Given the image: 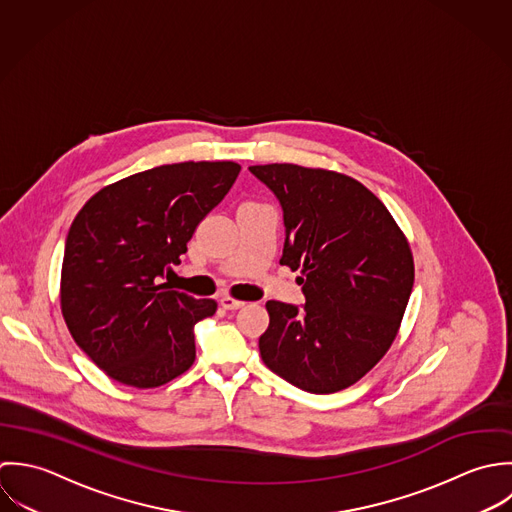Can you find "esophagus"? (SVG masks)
<instances>
[{
  "instance_id": "1",
  "label": "esophagus",
  "mask_w": 512,
  "mask_h": 512,
  "mask_svg": "<svg viewBox=\"0 0 512 512\" xmlns=\"http://www.w3.org/2000/svg\"><path fill=\"white\" fill-rule=\"evenodd\" d=\"M219 305L225 308V310H237V308L245 307L243 301H237V299H233V297H221V299H219Z\"/></svg>"
}]
</instances>
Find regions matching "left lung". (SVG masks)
<instances>
[{"label": "left lung", "instance_id": "8db88e82", "mask_svg": "<svg viewBox=\"0 0 512 512\" xmlns=\"http://www.w3.org/2000/svg\"><path fill=\"white\" fill-rule=\"evenodd\" d=\"M279 200L281 265L301 271L303 307L269 301L259 352L269 370L310 394L366 376L392 346L413 287L404 231L358 180L297 164L251 166Z\"/></svg>", "mask_w": 512, "mask_h": 512}]
</instances>
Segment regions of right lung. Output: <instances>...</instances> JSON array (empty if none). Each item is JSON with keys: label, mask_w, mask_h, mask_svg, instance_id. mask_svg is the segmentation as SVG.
<instances>
[{"label": "right lung", "mask_w": 512, "mask_h": 512, "mask_svg": "<svg viewBox=\"0 0 512 512\" xmlns=\"http://www.w3.org/2000/svg\"><path fill=\"white\" fill-rule=\"evenodd\" d=\"M235 162L158 166L97 192L71 223L61 312L79 348L120 384L158 388L196 360L194 326L217 303L160 283L239 176Z\"/></svg>", "instance_id": "1"}]
</instances>
